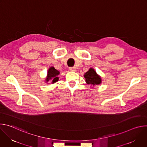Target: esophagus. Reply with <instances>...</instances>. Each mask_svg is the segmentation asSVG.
<instances>
[{
	"label": "esophagus",
	"mask_w": 147,
	"mask_h": 147,
	"mask_svg": "<svg viewBox=\"0 0 147 147\" xmlns=\"http://www.w3.org/2000/svg\"><path fill=\"white\" fill-rule=\"evenodd\" d=\"M69 70H70V71H75L76 70V68H75V67H70Z\"/></svg>",
	"instance_id": "obj_1"
}]
</instances>
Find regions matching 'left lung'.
Listing matches in <instances>:
<instances>
[{
    "mask_svg": "<svg viewBox=\"0 0 147 147\" xmlns=\"http://www.w3.org/2000/svg\"><path fill=\"white\" fill-rule=\"evenodd\" d=\"M84 76L86 81L88 84H91L93 86L99 85L102 82L100 77L92 68H90L89 70L84 75Z\"/></svg>",
    "mask_w": 147,
    "mask_h": 147,
    "instance_id": "1",
    "label": "left lung"
}]
</instances>
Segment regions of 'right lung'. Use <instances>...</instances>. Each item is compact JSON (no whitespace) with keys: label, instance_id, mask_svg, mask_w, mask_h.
<instances>
[{"label":"right lung","instance_id":"right-lung-1","mask_svg":"<svg viewBox=\"0 0 147 147\" xmlns=\"http://www.w3.org/2000/svg\"><path fill=\"white\" fill-rule=\"evenodd\" d=\"M60 74V72L55 69L53 67H51L48 71L47 77L46 78V82H48L49 80H52V83L53 84L57 82L59 80L58 75Z\"/></svg>","mask_w":147,"mask_h":147}]
</instances>
